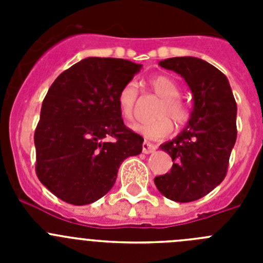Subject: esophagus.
<instances>
[{"label":"esophagus","mask_w":263,"mask_h":263,"mask_svg":"<svg viewBox=\"0 0 263 263\" xmlns=\"http://www.w3.org/2000/svg\"><path fill=\"white\" fill-rule=\"evenodd\" d=\"M155 148H157V146L153 145V143L147 142V141H145V142L142 143V152L145 153V154H150V153L155 152Z\"/></svg>","instance_id":"esophagus-1"}]
</instances>
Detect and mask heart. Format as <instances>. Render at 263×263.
Segmentation results:
<instances>
[{"instance_id": "b5f03b06", "label": "heart", "mask_w": 263, "mask_h": 263, "mask_svg": "<svg viewBox=\"0 0 263 263\" xmlns=\"http://www.w3.org/2000/svg\"><path fill=\"white\" fill-rule=\"evenodd\" d=\"M148 87L155 95L163 99L158 108L157 121L146 124L134 125V130L139 132L147 138L158 139L170 136L173 132V122L168 117L173 118L176 125H185L191 118V109L184 100L180 99V87L167 75H157L148 79ZM139 99V89L136 81H127L118 92V108L121 116L126 121H133L137 115V104Z\"/></svg>"}]
</instances>
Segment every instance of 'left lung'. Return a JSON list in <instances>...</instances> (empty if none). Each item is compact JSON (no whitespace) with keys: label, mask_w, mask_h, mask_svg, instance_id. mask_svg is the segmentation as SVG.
<instances>
[{"label":"left lung","mask_w":263,"mask_h":263,"mask_svg":"<svg viewBox=\"0 0 263 263\" xmlns=\"http://www.w3.org/2000/svg\"><path fill=\"white\" fill-rule=\"evenodd\" d=\"M159 66L187 81L194 110L182 133L160 146L174 164L154 183L170 200L190 203L210 194L227 176L237 138V104L227 76L205 60L170 58Z\"/></svg>","instance_id":"1"}]
</instances>
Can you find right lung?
<instances>
[{
	"label": "right lung",
	"mask_w": 263,
	"mask_h": 263,
	"mask_svg": "<svg viewBox=\"0 0 263 263\" xmlns=\"http://www.w3.org/2000/svg\"><path fill=\"white\" fill-rule=\"evenodd\" d=\"M141 67L87 58L50 87L34 134L35 173L60 200L73 205L99 200L115 185L120 164L142 152L143 138L125 126L117 101Z\"/></svg>",
	"instance_id": "obj_1"
}]
</instances>
